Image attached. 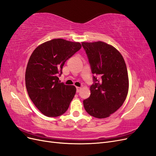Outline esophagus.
I'll list each match as a JSON object with an SVG mask.
<instances>
[{"label": "esophagus", "instance_id": "obj_1", "mask_svg": "<svg viewBox=\"0 0 156 156\" xmlns=\"http://www.w3.org/2000/svg\"><path fill=\"white\" fill-rule=\"evenodd\" d=\"M81 90H82V87H76V92L77 93H79L80 91H81Z\"/></svg>", "mask_w": 156, "mask_h": 156}]
</instances>
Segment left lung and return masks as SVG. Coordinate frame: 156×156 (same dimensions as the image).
I'll return each mask as SVG.
<instances>
[{"instance_id":"obj_1","label":"left lung","mask_w":156,"mask_h":156,"mask_svg":"<svg viewBox=\"0 0 156 156\" xmlns=\"http://www.w3.org/2000/svg\"><path fill=\"white\" fill-rule=\"evenodd\" d=\"M91 66L93 83L91 95L83 103L86 112L97 118H105L121 107L129 90L127 66L123 56L103 42H82Z\"/></svg>"}]
</instances>
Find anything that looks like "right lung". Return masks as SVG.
I'll return each mask as SVG.
<instances>
[{"label":"right lung","mask_w":156,"mask_h":156,"mask_svg":"<svg viewBox=\"0 0 156 156\" xmlns=\"http://www.w3.org/2000/svg\"><path fill=\"white\" fill-rule=\"evenodd\" d=\"M82 45L57 38L38 46L31 54L25 72V85L35 106L48 117H57L69 108L76 88L61 82L58 76L66 60Z\"/></svg>","instance_id":"add662e5"}]
</instances>
